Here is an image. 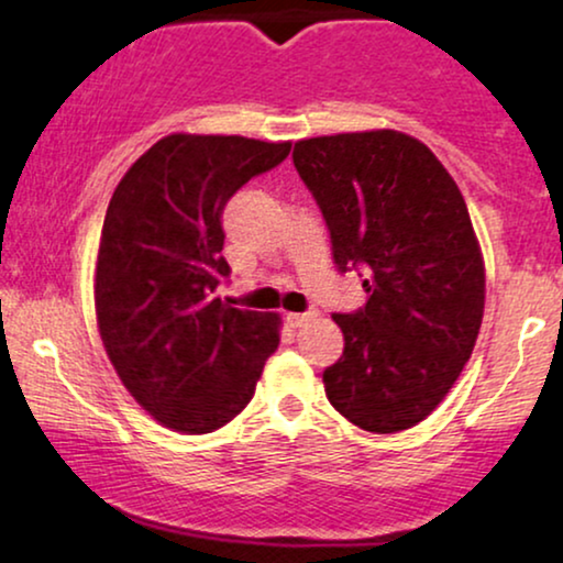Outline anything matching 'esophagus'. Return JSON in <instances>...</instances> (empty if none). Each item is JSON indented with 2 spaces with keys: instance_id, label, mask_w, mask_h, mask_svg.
Instances as JSON below:
<instances>
[{
  "instance_id": "1",
  "label": "esophagus",
  "mask_w": 563,
  "mask_h": 563,
  "mask_svg": "<svg viewBox=\"0 0 563 563\" xmlns=\"http://www.w3.org/2000/svg\"><path fill=\"white\" fill-rule=\"evenodd\" d=\"M314 317H317V309H307V311H290L286 320L290 328H303V324L314 320Z\"/></svg>"
}]
</instances>
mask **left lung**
I'll use <instances>...</instances> for the list:
<instances>
[{
    "label": "left lung",
    "instance_id": "obj_1",
    "mask_svg": "<svg viewBox=\"0 0 563 563\" xmlns=\"http://www.w3.org/2000/svg\"><path fill=\"white\" fill-rule=\"evenodd\" d=\"M294 165L320 207L338 273L367 301L335 311L343 356L328 401L369 432L415 428L456 383L485 309V267L459 186L435 154L396 131L299 141Z\"/></svg>",
    "mask_w": 563,
    "mask_h": 563
}]
</instances>
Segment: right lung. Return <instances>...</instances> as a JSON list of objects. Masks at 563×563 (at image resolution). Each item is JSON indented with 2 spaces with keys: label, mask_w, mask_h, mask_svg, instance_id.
<instances>
[{
  "label": "right lung",
  "mask_w": 563,
  "mask_h": 563,
  "mask_svg": "<svg viewBox=\"0 0 563 563\" xmlns=\"http://www.w3.org/2000/svg\"><path fill=\"white\" fill-rule=\"evenodd\" d=\"M243 135H167L114 188L97 260V320L131 396L165 428L212 432L252 401L275 354V314L230 307L220 288L222 212L288 157Z\"/></svg>",
  "instance_id": "add662e5"
}]
</instances>
